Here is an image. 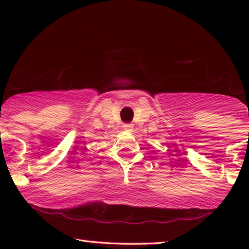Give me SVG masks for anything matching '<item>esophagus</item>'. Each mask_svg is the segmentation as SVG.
<instances>
[{
  "mask_svg": "<svg viewBox=\"0 0 249 249\" xmlns=\"http://www.w3.org/2000/svg\"><path fill=\"white\" fill-rule=\"evenodd\" d=\"M123 127H124V129L125 130H127V132H132L133 130V124H124L123 125Z\"/></svg>",
  "mask_w": 249,
  "mask_h": 249,
  "instance_id": "esophagus-1",
  "label": "esophagus"
}]
</instances>
